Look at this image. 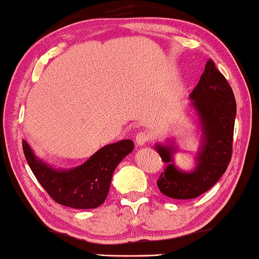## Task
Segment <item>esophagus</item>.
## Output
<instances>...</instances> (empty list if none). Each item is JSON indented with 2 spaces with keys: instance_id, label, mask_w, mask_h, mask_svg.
<instances>
[{
  "instance_id": "34e87169",
  "label": "esophagus",
  "mask_w": 259,
  "mask_h": 259,
  "mask_svg": "<svg viewBox=\"0 0 259 259\" xmlns=\"http://www.w3.org/2000/svg\"><path fill=\"white\" fill-rule=\"evenodd\" d=\"M150 140V136L146 132H139L136 136V143L137 145H139V146H143L147 143V141Z\"/></svg>"
}]
</instances>
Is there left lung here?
Here are the masks:
<instances>
[{
    "label": "left lung",
    "mask_w": 259,
    "mask_h": 259,
    "mask_svg": "<svg viewBox=\"0 0 259 259\" xmlns=\"http://www.w3.org/2000/svg\"><path fill=\"white\" fill-rule=\"evenodd\" d=\"M190 99L199 115L204 134L196 169L191 173L179 171L173 164L175 148L155 146L167 164L157 185L161 193L173 199H193L210 190L224 175L232 157L236 99L228 80L211 59Z\"/></svg>",
    "instance_id": "1"
}]
</instances>
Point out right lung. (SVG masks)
Returning <instances> with one entry per match:
<instances>
[{
    "label": "right lung",
    "mask_w": 259,
    "mask_h": 259,
    "mask_svg": "<svg viewBox=\"0 0 259 259\" xmlns=\"http://www.w3.org/2000/svg\"><path fill=\"white\" fill-rule=\"evenodd\" d=\"M24 157L38 183L53 200L73 208H95L104 203L119 162L133 151L132 140L106 145L88 160L69 171H56L35 157L22 141Z\"/></svg>",
    "instance_id": "right-lung-1"
}]
</instances>
